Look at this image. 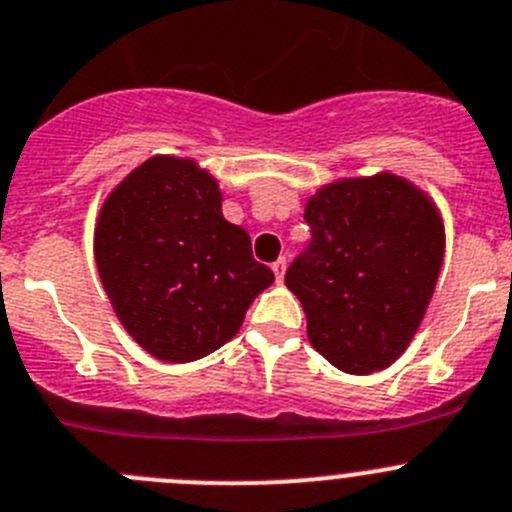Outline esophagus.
Returning a JSON list of instances; mask_svg holds the SVG:
<instances>
[{
    "mask_svg": "<svg viewBox=\"0 0 512 512\" xmlns=\"http://www.w3.org/2000/svg\"><path fill=\"white\" fill-rule=\"evenodd\" d=\"M271 269H274L276 281H284V274H286V259H276L274 264H271Z\"/></svg>",
    "mask_w": 512,
    "mask_h": 512,
    "instance_id": "1",
    "label": "esophagus"
}]
</instances>
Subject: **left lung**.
Listing matches in <instances>:
<instances>
[{
  "label": "left lung",
  "mask_w": 512,
  "mask_h": 512,
  "mask_svg": "<svg viewBox=\"0 0 512 512\" xmlns=\"http://www.w3.org/2000/svg\"><path fill=\"white\" fill-rule=\"evenodd\" d=\"M311 243L286 271L309 342L347 374L389 367L415 337L440 276L435 203L392 173L347 178L309 198Z\"/></svg>",
  "instance_id": "left-lung-1"
}]
</instances>
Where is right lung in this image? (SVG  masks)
<instances>
[{
    "label": "right lung",
    "mask_w": 512,
    "mask_h": 512,
    "mask_svg": "<svg viewBox=\"0 0 512 512\" xmlns=\"http://www.w3.org/2000/svg\"><path fill=\"white\" fill-rule=\"evenodd\" d=\"M102 286L130 337L163 362H196L236 337L274 271L221 213L218 183L193 160L155 155L102 203Z\"/></svg>",
    "instance_id": "add662e5"
}]
</instances>
